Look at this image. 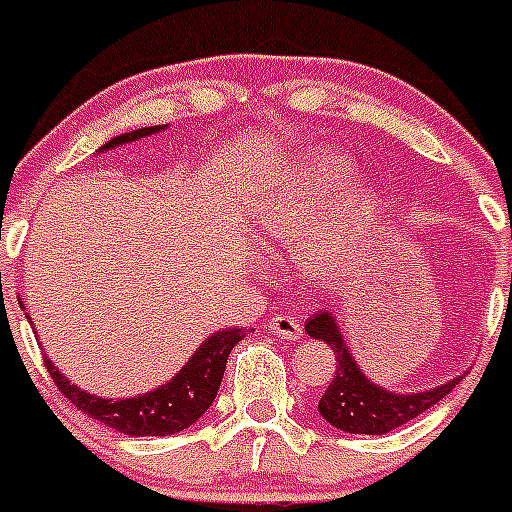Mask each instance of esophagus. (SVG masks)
I'll return each mask as SVG.
<instances>
[{
	"label": "esophagus",
	"mask_w": 512,
	"mask_h": 512,
	"mask_svg": "<svg viewBox=\"0 0 512 512\" xmlns=\"http://www.w3.org/2000/svg\"><path fill=\"white\" fill-rule=\"evenodd\" d=\"M268 331L273 336H278V339H286V342H297V339H302V336H305V328H302V323H299L297 318L289 313L273 315V318L268 321Z\"/></svg>",
	"instance_id": "34e87169"
}]
</instances>
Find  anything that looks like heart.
Instances as JSON below:
<instances>
[{"label":"heart","instance_id":"b5f03b06","mask_svg":"<svg viewBox=\"0 0 512 512\" xmlns=\"http://www.w3.org/2000/svg\"><path fill=\"white\" fill-rule=\"evenodd\" d=\"M350 178V168L342 160L334 157H318L310 168L297 178L292 186H286L276 199L265 202L263 210L257 213L255 228L270 242H289V239H302L310 234L321 218V205L326 194L344 184ZM365 210L363 194H355L350 199V215H357ZM344 236L339 239H323V242L313 244V257L315 265H331L336 263V257L344 252Z\"/></svg>","mask_w":512,"mask_h":512}]
</instances>
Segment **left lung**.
I'll list each match as a JSON object with an SVG mask.
<instances>
[{
  "instance_id": "left-lung-1",
  "label": "left lung",
  "mask_w": 512,
  "mask_h": 512,
  "mask_svg": "<svg viewBox=\"0 0 512 512\" xmlns=\"http://www.w3.org/2000/svg\"><path fill=\"white\" fill-rule=\"evenodd\" d=\"M305 328L313 339L331 344L336 355V376L318 402V410L331 426L347 431V434H386V431L397 429L402 423L426 413L439 400H444L460 381V378H455L450 384L418 394L386 392L360 373L357 363L352 360V352L347 350V342L342 339V331L336 328L334 315H313Z\"/></svg>"
}]
</instances>
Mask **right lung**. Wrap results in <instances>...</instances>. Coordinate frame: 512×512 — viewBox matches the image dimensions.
I'll return each instance as SVG.
<instances>
[{"label":"right lung","mask_w":512,"mask_h":512,"mask_svg":"<svg viewBox=\"0 0 512 512\" xmlns=\"http://www.w3.org/2000/svg\"><path fill=\"white\" fill-rule=\"evenodd\" d=\"M162 126H149L131 131V134L115 136L107 141L102 149L118 147V144H128L134 139H144V136L155 134ZM244 328H228V331H218L210 336L189 363L170 378L168 384L155 389V392L141 394V397H131V400H102L94 394H86L83 389L73 386L68 378L62 376L47 360V371L54 378V384L65 397H68L78 410L89 413L91 418H97L110 429L120 431L128 436H168L184 431L186 426L202 418L207 407L213 405L215 394L223 381V371H226L228 355L236 344L244 339Z\"/></svg>","instance_id":"1"}]
</instances>
